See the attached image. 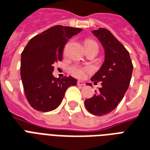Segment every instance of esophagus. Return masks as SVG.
Here are the masks:
<instances>
[{
    "label": "esophagus",
    "mask_w": 150,
    "mask_h": 150,
    "mask_svg": "<svg viewBox=\"0 0 150 150\" xmlns=\"http://www.w3.org/2000/svg\"><path fill=\"white\" fill-rule=\"evenodd\" d=\"M77 84L81 85V86H84V85H85V83L82 81H77Z\"/></svg>",
    "instance_id": "obj_1"
}]
</instances>
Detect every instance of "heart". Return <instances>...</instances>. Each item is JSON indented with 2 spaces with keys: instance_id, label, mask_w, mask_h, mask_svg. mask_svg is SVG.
<instances>
[{
  "instance_id": "b5f03b06",
  "label": "heart",
  "mask_w": 150,
  "mask_h": 150,
  "mask_svg": "<svg viewBox=\"0 0 150 150\" xmlns=\"http://www.w3.org/2000/svg\"><path fill=\"white\" fill-rule=\"evenodd\" d=\"M84 45H85V46H94V47H96L98 48L97 43H96L95 41L91 40V39H87V40H85ZM69 72H70L71 74H73L74 76L79 77V78H82V77H84L86 74H90V73L92 72V69H91L89 67H81V66H71L70 69H69Z\"/></svg>"
}]
</instances>
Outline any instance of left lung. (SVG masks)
Returning a JSON list of instances; mask_svg holds the SVG:
<instances>
[{
	"label": "left lung",
	"instance_id": "obj_1",
	"mask_svg": "<svg viewBox=\"0 0 150 150\" xmlns=\"http://www.w3.org/2000/svg\"><path fill=\"white\" fill-rule=\"evenodd\" d=\"M92 33L105 50V60L91 78L94 84L100 81L102 87L95 91L92 97L85 100L84 105L90 113L101 116L111 112L122 100L130 84L133 64L127 50L111 31L100 28Z\"/></svg>",
	"mask_w": 150,
	"mask_h": 150
}]
</instances>
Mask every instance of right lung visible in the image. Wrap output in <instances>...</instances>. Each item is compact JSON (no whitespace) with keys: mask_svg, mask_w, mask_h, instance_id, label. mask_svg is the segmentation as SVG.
<instances>
[{"mask_svg":"<svg viewBox=\"0 0 150 150\" xmlns=\"http://www.w3.org/2000/svg\"><path fill=\"white\" fill-rule=\"evenodd\" d=\"M81 28L54 26L28 42L21 54L20 76L25 96L37 111L47 112L60 105L65 92L77 81L73 76L62 79L53 76L54 64L62 60L63 50L69 39Z\"/></svg>","mask_w":150,"mask_h":150,"instance_id":"obj_1","label":"right lung"}]
</instances>
